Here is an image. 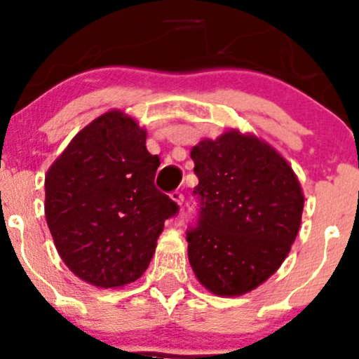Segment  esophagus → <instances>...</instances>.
<instances>
[{
    "label": "esophagus",
    "mask_w": 359,
    "mask_h": 359,
    "mask_svg": "<svg viewBox=\"0 0 359 359\" xmlns=\"http://www.w3.org/2000/svg\"><path fill=\"white\" fill-rule=\"evenodd\" d=\"M171 200L175 201L176 205L181 206V205H183V201H184L183 193H181V191H172V193H171Z\"/></svg>",
    "instance_id": "esophagus-1"
}]
</instances>
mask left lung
I'll return each mask as SVG.
<instances>
[{
    "label": "left lung",
    "instance_id": "1",
    "mask_svg": "<svg viewBox=\"0 0 359 359\" xmlns=\"http://www.w3.org/2000/svg\"><path fill=\"white\" fill-rule=\"evenodd\" d=\"M191 159L200 218L187 231L189 264L212 294L243 296L289 255L304 208L301 183L271 144L237 129L201 139Z\"/></svg>",
    "mask_w": 359,
    "mask_h": 359
}]
</instances>
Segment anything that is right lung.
<instances>
[{"mask_svg":"<svg viewBox=\"0 0 359 359\" xmlns=\"http://www.w3.org/2000/svg\"><path fill=\"white\" fill-rule=\"evenodd\" d=\"M146 129L122 111L86 126L45 176V217L58 255L79 279L100 289L142 276L164 220L178 205L154 187L158 156Z\"/></svg>","mask_w":359,"mask_h":359,"instance_id":"obj_1","label":"right lung"}]
</instances>
